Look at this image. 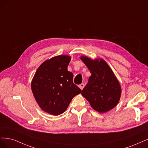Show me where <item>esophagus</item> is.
Returning <instances> with one entry per match:
<instances>
[{
  "mask_svg": "<svg viewBox=\"0 0 148 148\" xmlns=\"http://www.w3.org/2000/svg\"><path fill=\"white\" fill-rule=\"evenodd\" d=\"M79 88H80L81 90H82V89L84 88V87H85V84L82 83V84H80V85H79Z\"/></svg>",
  "mask_w": 148,
  "mask_h": 148,
  "instance_id": "34e87169",
  "label": "esophagus"
}]
</instances>
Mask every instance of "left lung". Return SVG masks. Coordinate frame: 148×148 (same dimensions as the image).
I'll use <instances>...</instances> for the list:
<instances>
[{
  "label": "left lung",
  "mask_w": 148,
  "mask_h": 148,
  "mask_svg": "<svg viewBox=\"0 0 148 148\" xmlns=\"http://www.w3.org/2000/svg\"><path fill=\"white\" fill-rule=\"evenodd\" d=\"M81 60L92 74L82 90V96L95 111L103 113L111 110L117 105L121 95L115 75L103 60H92L86 56H82Z\"/></svg>",
  "instance_id": "1"
}]
</instances>
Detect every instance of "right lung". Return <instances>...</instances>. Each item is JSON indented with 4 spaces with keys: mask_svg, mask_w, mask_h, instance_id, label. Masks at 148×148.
Masks as SVG:
<instances>
[{
    "mask_svg": "<svg viewBox=\"0 0 148 148\" xmlns=\"http://www.w3.org/2000/svg\"><path fill=\"white\" fill-rule=\"evenodd\" d=\"M71 57L60 55L44 62L37 69L31 83L37 103L43 111L58 116L68 108L72 99L82 90L73 82L68 71Z\"/></svg>",
    "mask_w": 148,
    "mask_h": 148,
    "instance_id": "right-lung-1",
    "label": "right lung"
}]
</instances>
